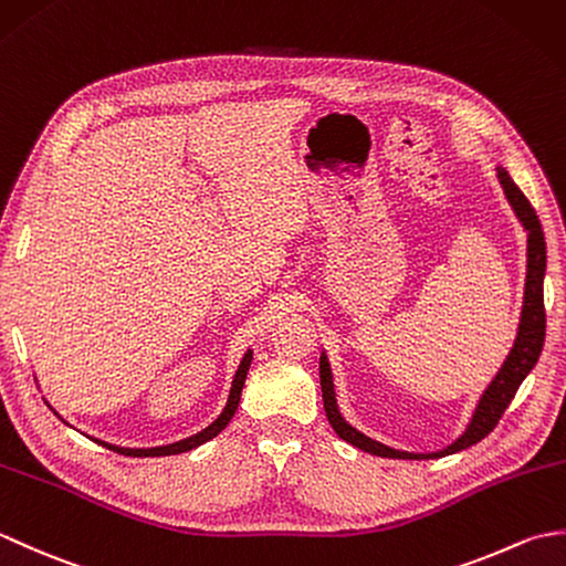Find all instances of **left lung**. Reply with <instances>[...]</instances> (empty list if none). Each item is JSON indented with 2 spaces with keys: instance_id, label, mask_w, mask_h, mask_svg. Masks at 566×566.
<instances>
[{
  "instance_id": "left-lung-1",
  "label": "left lung",
  "mask_w": 566,
  "mask_h": 566,
  "mask_svg": "<svg viewBox=\"0 0 566 566\" xmlns=\"http://www.w3.org/2000/svg\"><path fill=\"white\" fill-rule=\"evenodd\" d=\"M503 191L511 201V207L518 213V219L523 221L525 231H527V280H525V304H523V316H521V328H518V338H515V345L511 355L506 357V363L499 369L496 379L489 384V389L484 391L482 401L476 406V413L472 418V423L464 430V436L452 442L450 448H444L440 452L432 454H413V452H399L391 450L387 444H381L377 440H369L363 432H357L345 423L338 413V406H335V394H333V379H331V369L326 357H321V391H323V408H326L328 423L333 430L338 432L343 440H347L355 448L365 450L369 454L377 457H394V460H430V457H444L452 452H460L464 448H472L479 440H484L491 430L499 426V420L506 411L509 403L513 401L515 391L523 384L537 363L539 353H543V343H545V326H547V316H545V292H543V280H545V262H547V252H545V233H543V223H539L537 213L533 209V203L527 201V197L518 189V185L513 182L506 170H499Z\"/></svg>"
}]
</instances>
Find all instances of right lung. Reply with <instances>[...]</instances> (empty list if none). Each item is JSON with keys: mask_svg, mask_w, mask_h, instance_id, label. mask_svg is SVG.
I'll list each match as a JSON object with an SVG mask.
<instances>
[{"mask_svg": "<svg viewBox=\"0 0 566 566\" xmlns=\"http://www.w3.org/2000/svg\"><path fill=\"white\" fill-rule=\"evenodd\" d=\"M250 359H252V355L248 353L243 357V363H240L238 371H235L231 396H228V403L223 408V413L216 418L209 428H203L201 432H197V436H191L187 440H179L175 444H165V448H150V450H126V448H114V444H106V442H99V444H104V448H109V450H114L118 454H126V457H165V454H179V452H189V450L199 448V444H203L207 440L219 436V432L228 426V420L233 418L235 408H238V401H240V391H243V384H245L248 369H250Z\"/></svg>", "mask_w": 566, "mask_h": 566, "instance_id": "obj_1", "label": "right lung"}]
</instances>
